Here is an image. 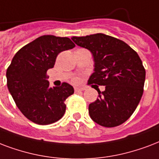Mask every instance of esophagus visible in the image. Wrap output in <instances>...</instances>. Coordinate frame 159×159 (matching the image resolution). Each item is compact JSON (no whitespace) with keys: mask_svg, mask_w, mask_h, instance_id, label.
Returning <instances> with one entry per match:
<instances>
[{"mask_svg":"<svg viewBox=\"0 0 159 159\" xmlns=\"http://www.w3.org/2000/svg\"><path fill=\"white\" fill-rule=\"evenodd\" d=\"M84 90V88H79V87H75V91L77 92V91H83Z\"/></svg>","mask_w":159,"mask_h":159,"instance_id":"esophagus-1","label":"esophagus"}]
</instances>
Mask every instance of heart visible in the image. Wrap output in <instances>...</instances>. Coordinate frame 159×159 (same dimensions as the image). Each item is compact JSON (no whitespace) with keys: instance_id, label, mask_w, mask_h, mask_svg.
<instances>
[{"instance_id":"obj_1","label":"heart","mask_w":159,"mask_h":159,"mask_svg":"<svg viewBox=\"0 0 159 159\" xmlns=\"http://www.w3.org/2000/svg\"><path fill=\"white\" fill-rule=\"evenodd\" d=\"M74 82H76V81H77V79H74Z\"/></svg>"}]
</instances>
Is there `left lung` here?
<instances>
[{
  "instance_id": "1",
  "label": "left lung",
  "mask_w": 159,
  "mask_h": 159,
  "mask_svg": "<svg viewBox=\"0 0 159 159\" xmlns=\"http://www.w3.org/2000/svg\"><path fill=\"white\" fill-rule=\"evenodd\" d=\"M92 54L93 73L89 83L104 85L99 99L89 105L93 121L101 126H119L137 108L143 92L145 70L136 51L123 40L102 33L71 38Z\"/></svg>"
}]
</instances>
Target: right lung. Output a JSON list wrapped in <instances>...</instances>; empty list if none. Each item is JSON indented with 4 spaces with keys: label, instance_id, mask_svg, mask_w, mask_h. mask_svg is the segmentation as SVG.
Here are the masks:
<instances>
[{
    "label": "right lung",
    "instance_id": "add662e5",
    "mask_svg": "<svg viewBox=\"0 0 159 159\" xmlns=\"http://www.w3.org/2000/svg\"><path fill=\"white\" fill-rule=\"evenodd\" d=\"M75 46L70 38L42 35L22 47L7 70V87L16 106L33 123L46 125L66 113V99L74 93L68 83L50 87L46 72L59 53Z\"/></svg>",
    "mask_w": 159,
    "mask_h": 159
}]
</instances>
